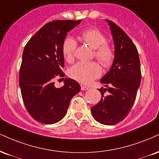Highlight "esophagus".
Returning <instances> with one entry per match:
<instances>
[{"instance_id": "obj_1", "label": "esophagus", "mask_w": 159, "mask_h": 159, "mask_svg": "<svg viewBox=\"0 0 159 159\" xmlns=\"http://www.w3.org/2000/svg\"><path fill=\"white\" fill-rule=\"evenodd\" d=\"M81 90H87V89H89V87H87V86L85 85H81Z\"/></svg>"}]
</instances>
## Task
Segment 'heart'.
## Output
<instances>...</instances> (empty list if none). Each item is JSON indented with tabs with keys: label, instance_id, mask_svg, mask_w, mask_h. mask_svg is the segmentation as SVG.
<instances>
[{
	"label": "heart",
	"instance_id": "heart-1",
	"mask_svg": "<svg viewBox=\"0 0 159 159\" xmlns=\"http://www.w3.org/2000/svg\"><path fill=\"white\" fill-rule=\"evenodd\" d=\"M80 38L84 43L94 49L95 58L105 67L110 66L114 58L112 47L106 43V37L96 29H88L81 33ZM76 42L71 38L65 39L62 52L65 60L72 62L75 58ZM101 74L100 66L95 62H78L70 70V76L82 84H90Z\"/></svg>",
	"mask_w": 159,
	"mask_h": 159
}]
</instances>
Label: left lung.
<instances>
[{
	"mask_svg": "<svg viewBox=\"0 0 159 159\" xmlns=\"http://www.w3.org/2000/svg\"><path fill=\"white\" fill-rule=\"evenodd\" d=\"M106 21L113 38L115 58L110 70L101 79L107 89L101 88V101L91 111L99 123L114 125L127 117L134 104L141 83V65L136 47L129 36L115 23ZM106 91L107 96L104 95Z\"/></svg>",
	"mask_w": 159,
	"mask_h": 159,
	"instance_id": "obj_1",
	"label": "left lung"
}]
</instances>
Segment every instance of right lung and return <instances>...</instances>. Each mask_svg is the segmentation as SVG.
<instances>
[{
	"instance_id": "right-lung-1",
	"label": "right lung",
	"mask_w": 159,
	"mask_h": 159,
	"mask_svg": "<svg viewBox=\"0 0 159 159\" xmlns=\"http://www.w3.org/2000/svg\"><path fill=\"white\" fill-rule=\"evenodd\" d=\"M81 20H58L40 29L25 46L20 68L19 85L23 101L30 116L36 121L52 124L61 121L67 112L72 97L81 89L71 78L64 85L55 87L54 78L62 72L64 59L62 46L67 32Z\"/></svg>"
}]
</instances>
